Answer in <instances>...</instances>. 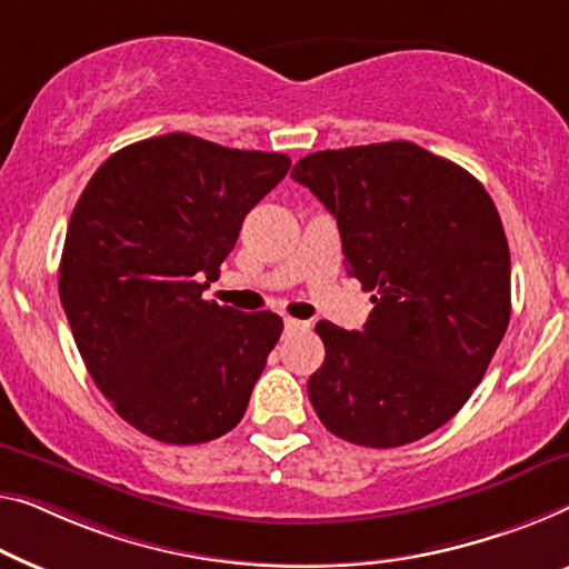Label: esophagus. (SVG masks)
I'll return each mask as SVG.
<instances>
[{"instance_id": "esophagus-1", "label": "esophagus", "mask_w": 569, "mask_h": 569, "mask_svg": "<svg viewBox=\"0 0 569 569\" xmlns=\"http://www.w3.org/2000/svg\"><path fill=\"white\" fill-rule=\"evenodd\" d=\"M283 329H286V335L303 332V329H309V321H299V319H291V317H286V319H283Z\"/></svg>"}]
</instances>
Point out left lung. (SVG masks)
<instances>
[{
  "label": "left lung",
  "mask_w": 569,
  "mask_h": 569,
  "mask_svg": "<svg viewBox=\"0 0 569 569\" xmlns=\"http://www.w3.org/2000/svg\"><path fill=\"white\" fill-rule=\"evenodd\" d=\"M342 234L345 268L376 303L362 332L319 321L309 398L335 437L401 447L442 427L511 319V256L478 178L413 142L319 150L291 171Z\"/></svg>",
  "instance_id": "obj_1"
}]
</instances>
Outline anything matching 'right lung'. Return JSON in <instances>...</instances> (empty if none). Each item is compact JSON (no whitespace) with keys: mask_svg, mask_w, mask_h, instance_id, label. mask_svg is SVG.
Returning <instances> with one entry per match:
<instances>
[{"mask_svg":"<svg viewBox=\"0 0 569 569\" xmlns=\"http://www.w3.org/2000/svg\"><path fill=\"white\" fill-rule=\"evenodd\" d=\"M288 168L171 132L109 156L76 201L58 293L89 376L142 435L201 445L244 417L283 319L201 293Z\"/></svg>","mask_w":569,"mask_h":569,"instance_id":"add662e5","label":"right lung"}]
</instances>
